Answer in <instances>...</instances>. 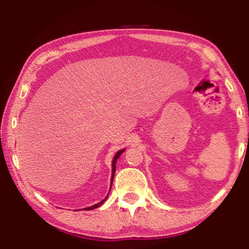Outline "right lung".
I'll return each instance as SVG.
<instances>
[{
    "label": "right lung",
    "mask_w": 249,
    "mask_h": 249,
    "mask_svg": "<svg viewBox=\"0 0 249 249\" xmlns=\"http://www.w3.org/2000/svg\"><path fill=\"white\" fill-rule=\"evenodd\" d=\"M124 149H121V151H119L117 154H115V156H114V159H113V161H112V180H113V177H114V172H115V163H117V160L119 159V156H120L122 153H124ZM112 185V183H111ZM107 199V198H105ZM105 199H103L102 200V202H100V203H97L96 205H93V206H89V207H87V209H85V210H87V211H90V210H94V209H97L98 206L100 205H102V204L104 203V200Z\"/></svg>",
    "instance_id": "obj_1"
}]
</instances>
